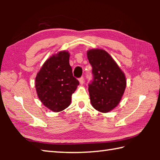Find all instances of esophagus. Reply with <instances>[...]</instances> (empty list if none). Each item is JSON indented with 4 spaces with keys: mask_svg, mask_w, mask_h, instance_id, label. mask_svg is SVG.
Returning a JSON list of instances; mask_svg holds the SVG:
<instances>
[{
    "mask_svg": "<svg viewBox=\"0 0 160 160\" xmlns=\"http://www.w3.org/2000/svg\"><path fill=\"white\" fill-rule=\"evenodd\" d=\"M79 82L80 83V85H83L84 84V78L81 77L80 78H79Z\"/></svg>",
    "mask_w": 160,
    "mask_h": 160,
    "instance_id": "1",
    "label": "esophagus"
}]
</instances>
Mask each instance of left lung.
<instances>
[{
    "label": "left lung",
    "instance_id": "obj_1",
    "mask_svg": "<svg viewBox=\"0 0 160 160\" xmlns=\"http://www.w3.org/2000/svg\"><path fill=\"white\" fill-rule=\"evenodd\" d=\"M92 67L93 80L89 84L92 107L107 113L117 106L126 87L125 74L106 51L93 48L87 53Z\"/></svg>",
    "mask_w": 160,
    "mask_h": 160
}]
</instances>
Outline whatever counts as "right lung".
<instances>
[{"instance_id": "obj_1", "label": "right lung", "mask_w": 160, "mask_h": 160, "mask_svg": "<svg viewBox=\"0 0 160 160\" xmlns=\"http://www.w3.org/2000/svg\"><path fill=\"white\" fill-rule=\"evenodd\" d=\"M69 58L70 53L66 51L54 54L45 61L35 78L38 97L54 112L69 107L72 94L80 84L72 75Z\"/></svg>"}]
</instances>
